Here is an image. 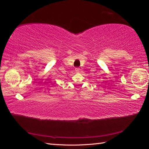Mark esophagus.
Segmentation results:
<instances>
[{
    "label": "esophagus",
    "instance_id": "1",
    "mask_svg": "<svg viewBox=\"0 0 149 149\" xmlns=\"http://www.w3.org/2000/svg\"><path fill=\"white\" fill-rule=\"evenodd\" d=\"M79 68H75V72H76L77 73H78V72H79Z\"/></svg>",
    "mask_w": 149,
    "mask_h": 149
}]
</instances>
